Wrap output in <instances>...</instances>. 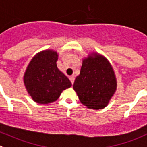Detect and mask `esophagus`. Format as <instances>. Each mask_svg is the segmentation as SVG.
<instances>
[{
    "label": "esophagus",
    "mask_w": 147,
    "mask_h": 147,
    "mask_svg": "<svg viewBox=\"0 0 147 147\" xmlns=\"http://www.w3.org/2000/svg\"><path fill=\"white\" fill-rule=\"evenodd\" d=\"M69 80H70L71 83L73 84L74 83V81H75V77L73 76V75H72V76H69Z\"/></svg>",
    "instance_id": "1"
}]
</instances>
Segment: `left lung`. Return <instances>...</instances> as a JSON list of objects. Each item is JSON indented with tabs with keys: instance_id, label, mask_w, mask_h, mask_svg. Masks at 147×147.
I'll return each instance as SVG.
<instances>
[{
	"instance_id": "1",
	"label": "left lung",
	"mask_w": 147,
	"mask_h": 147,
	"mask_svg": "<svg viewBox=\"0 0 147 147\" xmlns=\"http://www.w3.org/2000/svg\"><path fill=\"white\" fill-rule=\"evenodd\" d=\"M73 88L82 104L88 108L106 107L116 90V78L110 62L96 53L83 59Z\"/></svg>"
}]
</instances>
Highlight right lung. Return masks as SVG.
<instances>
[{
	"instance_id": "1",
	"label": "right lung",
	"mask_w": 147,
	"mask_h": 147,
	"mask_svg": "<svg viewBox=\"0 0 147 147\" xmlns=\"http://www.w3.org/2000/svg\"><path fill=\"white\" fill-rule=\"evenodd\" d=\"M57 52L47 50L38 53L25 72L24 84L33 100L48 104L59 99L64 90L72 86L68 78L57 67Z\"/></svg>"
}]
</instances>
